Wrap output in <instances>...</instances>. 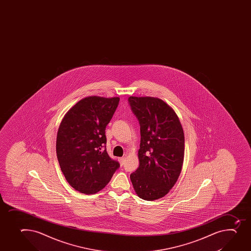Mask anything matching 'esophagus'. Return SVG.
Returning a JSON list of instances; mask_svg holds the SVG:
<instances>
[{"label": "esophagus", "mask_w": 251, "mask_h": 251, "mask_svg": "<svg viewBox=\"0 0 251 251\" xmlns=\"http://www.w3.org/2000/svg\"><path fill=\"white\" fill-rule=\"evenodd\" d=\"M119 164H121V165H124L125 159H124V157H121V158H119Z\"/></svg>", "instance_id": "34e87169"}]
</instances>
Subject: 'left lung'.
<instances>
[{
  "label": "left lung",
  "mask_w": 251,
  "mask_h": 251,
  "mask_svg": "<svg viewBox=\"0 0 251 251\" xmlns=\"http://www.w3.org/2000/svg\"><path fill=\"white\" fill-rule=\"evenodd\" d=\"M128 103L141 131L139 167L130 178L140 198L154 201L169 193L181 174L183 129L175 111L161 99L130 97Z\"/></svg>",
  "instance_id": "left-lung-1"
}]
</instances>
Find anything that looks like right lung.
Here are the masks:
<instances>
[{"label":"right lung","instance_id":"add662e5","mask_svg":"<svg viewBox=\"0 0 251 251\" xmlns=\"http://www.w3.org/2000/svg\"><path fill=\"white\" fill-rule=\"evenodd\" d=\"M119 102V97H86L60 123L56 137L58 161L70 186L81 193L100 191L120 166L109 156L105 146V127Z\"/></svg>","mask_w":251,"mask_h":251}]
</instances>
